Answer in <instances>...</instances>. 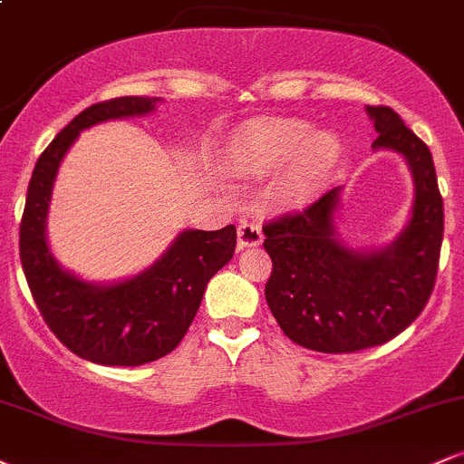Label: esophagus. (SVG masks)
<instances>
[{
    "label": "esophagus",
    "mask_w": 464,
    "mask_h": 464,
    "mask_svg": "<svg viewBox=\"0 0 464 464\" xmlns=\"http://www.w3.org/2000/svg\"><path fill=\"white\" fill-rule=\"evenodd\" d=\"M264 242V231L262 225L257 222H239L237 227V248H250V246H259Z\"/></svg>",
    "instance_id": "obj_1"
}]
</instances>
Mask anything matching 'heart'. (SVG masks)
I'll use <instances>...</instances> for the list:
<instances>
[{
  "instance_id": "obj_1",
  "label": "heart",
  "mask_w": 464,
  "mask_h": 464,
  "mask_svg": "<svg viewBox=\"0 0 464 464\" xmlns=\"http://www.w3.org/2000/svg\"><path fill=\"white\" fill-rule=\"evenodd\" d=\"M340 140L332 130H312L301 120L250 121L233 140L236 161L255 169L287 163L285 191L303 200L324 183L340 159Z\"/></svg>"
}]
</instances>
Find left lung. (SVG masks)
Returning a JSON list of instances; mask_svg holds the SVG:
<instances>
[{
    "mask_svg": "<svg viewBox=\"0 0 464 464\" xmlns=\"http://www.w3.org/2000/svg\"><path fill=\"white\" fill-rule=\"evenodd\" d=\"M366 113L380 132L372 150L401 154L412 174L401 231L382 246H349L335 225L343 188L264 227L270 312L292 343L321 353H353L401 334L423 312L439 268L443 198L430 148L388 106H366Z\"/></svg>",
    "mask_w": 464,
    "mask_h": 464,
    "instance_id": "8db88e82",
    "label": "left lung"
}]
</instances>
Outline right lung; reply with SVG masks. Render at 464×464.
Segmentation results:
<instances>
[{"mask_svg":"<svg viewBox=\"0 0 464 464\" xmlns=\"http://www.w3.org/2000/svg\"><path fill=\"white\" fill-rule=\"evenodd\" d=\"M161 98H115L84 109L45 148L32 172L19 227V255L36 305L56 338L80 358L106 366L154 362L188 334L205 287L236 253V227L183 228L159 259L117 281H89L58 264L47 242V214L63 159L82 130L143 117Z\"/></svg>","mask_w":464,"mask_h":464,"instance_id":"right-lung-1","label":"right lung"}]
</instances>
